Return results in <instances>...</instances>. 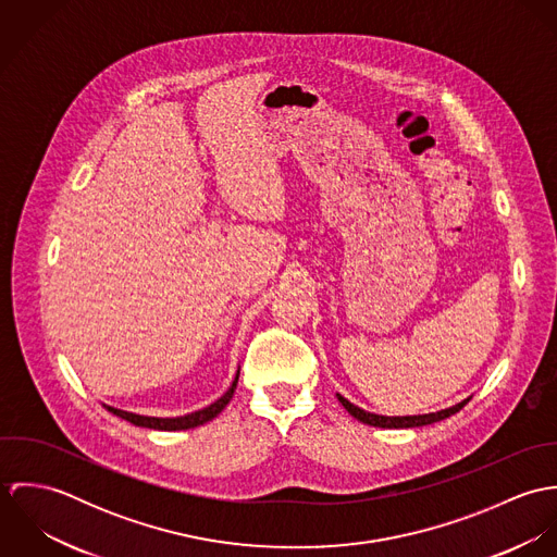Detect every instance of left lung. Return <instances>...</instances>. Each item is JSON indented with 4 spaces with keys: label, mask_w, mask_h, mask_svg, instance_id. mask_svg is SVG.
Listing matches in <instances>:
<instances>
[{
    "label": "left lung",
    "mask_w": 557,
    "mask_h": 557,
    "mask_svg": "<svg viewBox=\"0 0 557 557\" xmlns=\"http://www.w3.org/2000/svg\"><path fill=\"white\" fill-rule=\"evenodd\" d=\"M338 403L360 422L364 424H371V426H380V429H413V426H424V424H433V422H440L453 413H457L463 405H468L470 397L463 398L461 403L453 405V407H446L442 411H431V413H418V416H382V413H373V411H367L358 405H354L351 400H347L341 395H336Z\"/></svg>",
    "instance_id": "left-lung-1"
}]
</instances>
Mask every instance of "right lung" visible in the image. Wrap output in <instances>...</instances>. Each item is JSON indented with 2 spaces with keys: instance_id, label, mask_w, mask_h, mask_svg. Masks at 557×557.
I'll return each mask as SVG.
<instances>
[{
  "instance_id": "1",
  "label": "right lung",
  "mask_w": 557,
  "mask_h": 557,
  "mask_svg": "<svg viewBox=\"0 0 557 557\" xmlns=\"http://www.w3.org/2000/svg\"><path fill=\"white\" fill-rule=\"evenodd\" d=\"M239 367L236 371V377L232 382V386L227 388V393L221 398H216L214 403H210L208 407L203 409H197V411H190V413H184V416H175V418H160V416H141V413H135V411H126V409H117L113 405H104L111 413L133 422L135 426H146V429H157V431H184V429H195L199 424H206L210 422L212 418H216L225 407L227 403L234 397L236 393V386H238Z\"/></svg>"
}]
</instances>
